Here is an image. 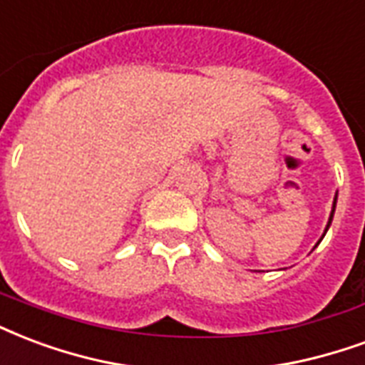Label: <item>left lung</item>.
I'll list each match as a JSON object with an SVG mask.
<instances>
[{"mask_svg":"<svg viewBox=\"0 0 365 365\" xmlns=\"http://www.w3.org/2000/svg\"><path fill=\"white\" fill-rule=\"evenodd\" d=\"M335 204H336V196H335ZM335 204H333V212H331V217H329V223H327V229H329V225H331V221H333V213H335ZM327 229H325V232H327ZM325 232H323V237H325ZM322 237V238H323ZM319 238V240H322Z\"/></svg>","mask_w":365,"mask_h":365,"instance_id":"left-lung-1","label":"left lung"}]
</instances>
